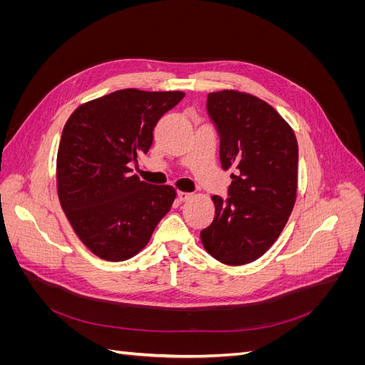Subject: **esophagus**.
<instances>
[{
    "instance_id": "1",
    "label": "esophagus",
    "mask_w": 365,
    "mask_h": 365,
    "mask_svg": "<svg viewBox=\"0 0 365 365\" xmlns=\"http://www.w3.org/2000/svg\"><path fill=\"white\" fill-rule=\"evenodd\" d=\"M192 197V193H187V192H178V200L181 201V202H184V201H189Z\"/></svg>"
}]
</instances>
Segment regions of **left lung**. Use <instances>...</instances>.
Segmentation results:
<instances>
[{"instance_id":"1","label":"left lung","mask_w":365,"mask_h":365,"mask_svg":"<svg viewBox=\"0 0 365 365\" xmlns=\"http://www.w3.org/2000/svg\"><path fill=\"white\" fill-rule=\"evenodd\" d=\"M207 113L219 134L222 169L233 168L228 197L215 195V219L201 231L210 256L245 264L263 256L295 204L298 145L272 106L239 91L210 93Z\"/></svg>"}]
</instances>
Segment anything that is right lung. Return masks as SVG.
Instances as JSON below:
<instances>
[{"label": "right lung", "instance_id": "obj_1", "mask_svg": "<svg viewBox=\"0 0 365 365\" xmlns=\"http://www.w3.org/2000/svg\"><path fill=\"white\" fill-rule=\"evenodd\" d=\"M182 97L129 88L79 106L65 123L59 201L76 235L101 259L134 257L170 210L173 187L140 181L129 163L149 152L158 120Z\"/></svg>", "mask_w": 365, "mask_h": 365}]
</instances>
